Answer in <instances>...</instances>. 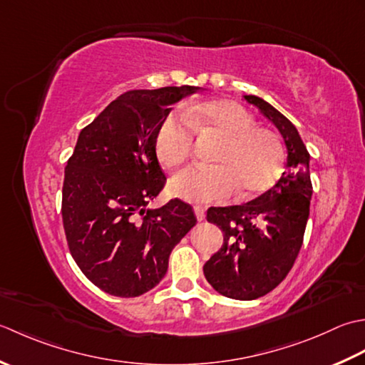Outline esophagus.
<instances>
[{
	"mask_svg": "<svg viewBox=\"0 0 365 365\" xmlns=\"http://www.w3.org/2000/svg\"><path fill=\"white\" fill-rule=\"evenodd\" d=\"M193 212H195V215H197V220H198V222L205 220V210H203L202 206H193Z\"/></svg>",
	"mask_w": 365,
	"mask_h": 365,
	"instance_id": "34e87169",
	"label": "esophagus"
}]
</instances>
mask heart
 I'll use <instances>...</instances> for the list:
<instances>
[{
  "label": "heart",
  "instance_id": "heart-1",
  "mask_svg": "<svg viewBox=\"0 0 365 365\" xmlns=\"http://www.w3.org/2000/svg\"><path fill=\"white\" fill-rule=\"evenodd\" d=\"M170 115L155 133V155L165 170L189 159L192 131L214 135L219 143L210 167H189L178 173L168 190L190 203L225 200L237 190L240 198H254L269 190L284 172L285 153L276 133L255 125V118L232 101H206Z\"/></svg>",
  "mask_w": 365,
  "mask_h": 365
}]
</instances>
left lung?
<instances>
[{"label":"left lung","instance_id":"obj_1","mask_svg":"<svg viewBox=\"0 0 365 365\" xmlns=\"http://www.w3.org/2000/svg\"><path fill=\"white\" fill-rule=\"evenodd\" d=\"M280 132L287 146L285 172L252 202L210 207L207 222L224 232V244L203 266L215 292L252 301L272 292L294 264L306 232L310 200V154L293 123L258 96H242Z\"/></svg>","mask_w":365,"mask_h":365}]
</instances>
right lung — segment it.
<instances>
[{"mask_svg": "<svg viewBox=\"0 0 365 365\" xmlns=\"http://www.w3.org/2000/svg\"><path fill=\"white\" fill-rule=\"evenodd\" d=\"M200 89L128 91L80 132L64 170L63 224L72 258L108 294L135 297L153 289L175 245L197 224L192 206L178 198L146 206L165 182L155 133L172 106Z\"/></svg>", "mask_w": 365, "mask_h": 365, "instance_id": "add662e5", "label": "right lung"}]
</instances>
